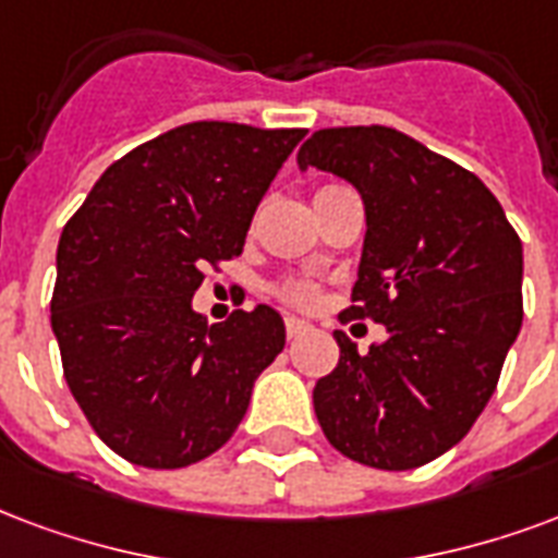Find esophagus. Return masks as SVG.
Masks as SVG:
<instances>
[{
  "instance_id": "1",
  "label": "esophagus",
  "mask_w": 558,
  "mask_h": 558,
  "mask_svg": "<svg viewBox=\"0 0 558 558\" xmlns=\"http://www.w3.org/2000/svg\"><path fill=\"white\" fill-rule=\"evenodd\" d=\"M283 325H287V337H301V333L307 331V328H311V325H307V322L304 319H299V316H287V319H283Z\"/></svg>"
}]
</instances>
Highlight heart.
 Here are the masks:
<instances>
[{
	"label": "heart",
	"mask_w": 558,
	"mask_h": 558,
	"mask_svg": "<svg viewBox=\"0 0 558 558\" xmlns=\"http://www.w3.org/2000/svg\"><path fill=\"white\" fill-rule=\"evenodd\" d=\"M280 292H283V299L295 301V304H311L316 299V290H313V283H307V280H290V283L280 287Z\"/></svg>",
	"instance_id": "obj_1"
}]
</instances>
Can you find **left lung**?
<instances>
[{
  "label": "left lung",
  "instance_id": "8db88e82",
  "mask_svg": "<svg viewBox=\"0 0 558 558\" xmlns=\"http://www.w3.org/2000/svg\"><path fill=\"white\" fill-rule=\"evenodd\" d=\"M301 168L349 180L366 209L361 268L340 322L373 319L387 340L316 381L333 449L378 470H414L468 435L497 390L523 322V247L490 189L390 126L313 132Z\"/></svg>",
  "mask_w": 558,
  "mask_h": 558
}]
</instances>
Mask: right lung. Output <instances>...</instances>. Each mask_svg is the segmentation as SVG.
<instances>
[{"label": "right lung", "instance_id": "add662e5", "mask_svg": "<svg viewBox=\"0 0 558 558\" xmlns=\"http://www.w3.org/2000/svg\"><path fill=\"white\" fill-rule=\"evenodd\" d=\"M304 130L195 121L106 168L59 242L52 331L73 399L118 456L189 468L230 440L257 375L283 352L278 311L209 325L204 268L242 254L247 227Z\"/></svg>", "mask_w": 558, "mask_h": 558}]
</instances>
